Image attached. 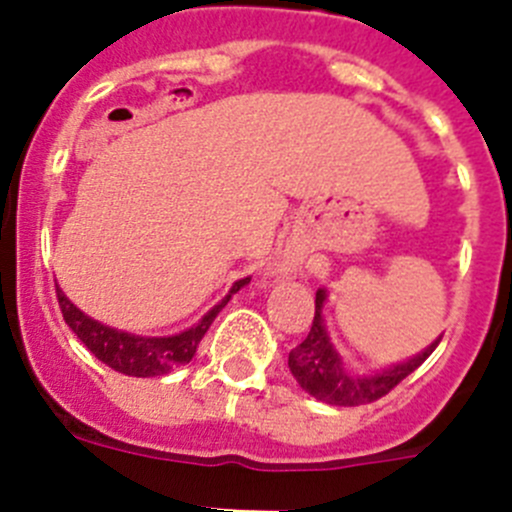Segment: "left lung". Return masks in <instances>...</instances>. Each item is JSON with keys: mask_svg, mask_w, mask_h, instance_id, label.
<instances>
[{"mask_svg": "<svg viewBox=\"0 0 512 512\" xmlns=\"http://www.w3.org/2000/svg\"><path fill=\"white\" fill-rule=\"evenodd\" d=\"M325 300H328V289L320 287L315 292V318H312L310 333L300 346L289 351V372L307 395L336 405V408H354V405H366V402L384 397L408 374H413L441 343V336H438L431 346H425L420 354L410 356L408 361H400V364H392L372 374H359L343 361L338 348L330 341L323 318Z\"/></svg>", "mask_w": 512, "mask_h": 512, "instance_id": "obj_1", "label": "left lung"}]
</instances>
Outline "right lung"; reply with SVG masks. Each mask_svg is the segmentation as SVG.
<instances>
[{
    "label": "right lung",
    "mask_w": 512,
    "mask_h": 512,
    "mask_svg": "<svg viewBox=\"0 0 512 512\" xmlns=\"http://www.w3.org/2000/svg\"><path fill=\"white\" fill-rule=\"evenodd\" d=\"M251 282V277H243L230 287L228 295L217 302L212 310L205 312V318L200 323H194L192 328L182 330V333H174V336H135L128 330H117L110 325L99 323V320L89 318L87 312H81L69 297L63 295L56 284L58 292V305H61L63 320L76 333L84 346L97 356L102 364H107L110 369L120 374H128V377H164L176 366L189 364L192 356L197 354V346L205 338L207 328L212 325V320L217 318V312L228 305L230 297L238 292L241 287Z\"/></svg>",
    "instance_id": "obj_1"
}]
</instances>
